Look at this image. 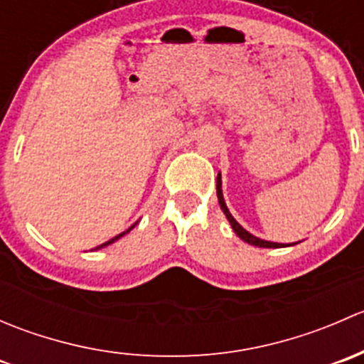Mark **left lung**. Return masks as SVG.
Wrapping results in <instances>:
<instances>
[{"label": "left lung", "mask_w": 364, "mask_h": 364, "mask_svg": "<svg viewBox=\"0 0 364 364\" xmlns=\"http://www.w3.org/2000/svg\"><path fill=\"white\" fill-rule=\"evenodd\" d=\"M216 196H218V203H220V208H222V211L225 213L227 220H229L230 227L234 229V232L237 234V236L241 237V240L245 241V243L248 245H253V247H260V248H282V247H291V245H282V243H273V241H264V240H259V237H255L253 234L248 232V230H245L243 227L240 225V223L236 222V218H234L232 215H230V211L227 209V204L225 200H223V193H222V178H216ZM296 245V243H294Z\"/></svg>", "instance_id": "1"}]
</instances>
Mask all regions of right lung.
Masks as SVG:
<instances>
[{
  "instance_id": "obj_1",
  "label": "right lung",
  "mask_w": 364,
  "mask_h": 364,
  "mask_svg": "<svg viewBox=\"0 0 364 364\" xmlns=\"http://www.w3.org/2000/svg\"><path fill=\"white\" fill-rule=\"evenodd\" d=\"M134 227H135V223H134V225H132V227H130V229H127V230H124V232L117 234V236H116V237H112V240L105 241V243H102V245H100V247H97V248H95V250H100V248H104V247H109V245H111V243H114V241H117V240H119V237H123V236H124V234H128V232H130V230H132V229H134Z\"/></svg>"
}]
</instances>
